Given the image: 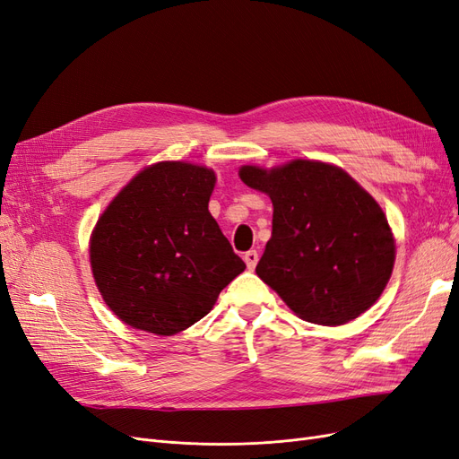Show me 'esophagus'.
<instances>
[{"label":"esophagus","instance_id":"1","mask_svg":"<svg viewBox=\"0 0 459 459\" xmlns=\"http://www.w3.org/2000/svg\"><path fill=\"white\" fill-rule=\"evenodd\" d=\"M244 261H246L247 268H251V270H253V268L257 266V263H259V253H257L255 249H249V251H246Z\"/></svg>","mask_w":459,"mask_h":459}]
</instances>
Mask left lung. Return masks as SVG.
Segmentation results:
<instances>
[{
	"label": "left lung",
	"instance_id": "obj_1",
	"mask_svg": "<svg viewBox=\"0 0 459 459\" xmlns=\"http://www.w3.org/2000/svg\"><path fill=\"white\" fill-rule=\"evenodd\" d=\"M240 178L274 206L255 273L299 317L342 325L378 300L394 270V236L377 200L344 169L293 160L244 166Z\"/></svg>",
	"mask_w": 459,
	"mask_h": 459
}]
</instances>
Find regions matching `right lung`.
<instances>
[{"instance_id": "obj_1", "label": "right lung", "mask_w": 459, "mask_h": 459, "mask_svg": "<svg viewBox=\"0 0 459 459\" xmlns=\"http://www.w3.org/2000/svg\"><path fill=\"white\" fill-rule=\"evenodd\" d=\"M215 174L186 162L145 168L115 196L91 240L98 290L134 329L162 336L195 325L244 261L208 212Z\"/></svg>"}]
</instances>
